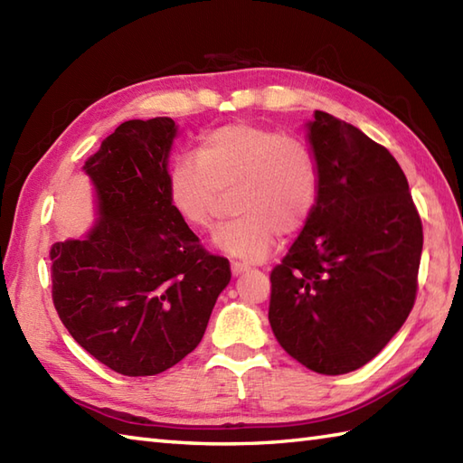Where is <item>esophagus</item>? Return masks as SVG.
I'll return each mask as SVG.
<instances>
[{
  "label": "esophagus",
  "instance_id": "obj_1",
  "mask_svg": "<svg viewBox=\"0 0 463 463\" xmlns=\"http://www.w3.org/2000/svg\"><path fill=\"white\" fill-rule=\"evenodd\" d=\"M249 269H250L249 264H244V262H239V260H232V262H231V270H232L234 277H239V274L247 272Z\"/></svg>",
  "mask_w": 463,
  "mask_h": 463
}]
</instances>
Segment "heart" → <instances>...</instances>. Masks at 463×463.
I'll use <instances>...</instances> for the list:
<instances>
[{
  "mask_svg": "<svg viewBox=\"0 0 463 463\" xmlns=\"http://www.w3.org/2000/svg\"><path fill=\"white\" fill-rule=\"evenodd\" d=\"M193 159H176L166 175V199L181 222L196 232L213 229L221 194L232 193L239 219L214 234L229 257L259 262L279 234L294 237L318 209L317 156L298 137L254 123H229L204 133Z\"/></svg>",
  "mask_w": 463,
  "mask_h": 463,
  "instance_id": "obj_1",
  "label": "heart"
}]
</instances>
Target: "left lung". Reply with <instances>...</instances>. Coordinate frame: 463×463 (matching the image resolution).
Listing matches in <instances>:
<instances>
[{
    "instance_id": "obj_1",
    "label": "left lung",
    "mask_w": 463,
    "mask_h": 463,
    "mask_svg": "<svg viewBox=\"0 0 463 463\" xmlns=\"http://www.w3.org/2000/svg\"><path fill=\"white\" fill-rule=\"evenodd\" d=\"M308 129L320 201L270 272L269 320L294 360L338 376L380 354L414 308L424 231L386 146L324 111Z\"/></svg>"
}]
</instances>
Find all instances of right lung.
Segmentation results:
<instances>
[{"mask_svg":"<svg viewBox=\"0 0 463 463\" xmlns=\"http://www.w3.org/2000/svg\"><path fill=\"white\" fill-rule=\"evenodd\" d=\"M171 117L117 127L85 163L99 221L52 247V297L81 348L123 376H155L203 338L231 264L206 250L166 199Z\"/></svg>","mask_w":463,"mask_h":463,"instance_id":"1","label":"right lung"}]
</instances>
